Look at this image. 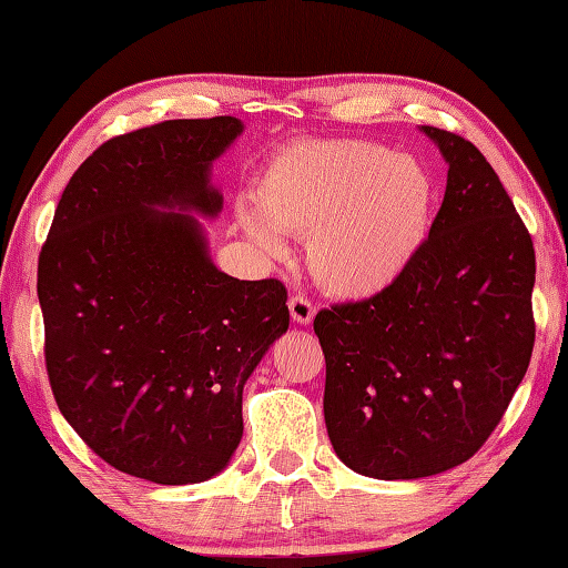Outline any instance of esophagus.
<instances>
[{
    "mask_svg": "<svg viewBox=\"0 0 568 568\" xmlns=\"http://www.w3.org/2000/svg\"><path fill=\"white\" fill-rule=\"evenodd\" d=\"M287 307H291L293 321L301 323V325L311 323L313 315H315V305L311 303V297H307V295H293L291 303H287Z\"/></svg>",
    "mask_w": 568,
    "mask_h": 568,
    "instance_id": "obj_1",
    "label": "esophagus"
}]
</instances>
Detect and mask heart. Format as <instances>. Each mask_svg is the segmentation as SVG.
<instances>
[{
    "mask_svg": "<svg viewBox=\"0 0 568 568\" xmlns=\"http://www.w3.org/2000/svg\"><path fill=\"white\" fill-rule=\"evenodd\" d=\"M245 233L281 253V233L307 237V265L325 291L378 295L400 281L434 220L438 185L428 165L373 140H301L267 160Z\"/></svg>",
    "mask_w": 568,
    "mask_h": 568,
    "instance_id": "obj_1",
    "label": "heart"
}]
</instances>
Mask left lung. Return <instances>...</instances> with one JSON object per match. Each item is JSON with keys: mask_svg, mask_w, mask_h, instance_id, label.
Instances as JSON below:
<instances>
[{"mask_svg": "<svg viewBox=\"0 0 568 568\" xmlns=\"http://www.w3.org/2000/svg\"><path fill=\"white\" fill-rule=\"evenodd\" d=\"M423 132L448 162L446 195L416 261L378 295L315 315L323 413L335 454L383 480L464 464L494 434L531 361L536 255L474 142Z\"/></svg>", "mask_w": 568, "mask_h": 568, "instance_id": "1", "label": "left lung"}]
</instances>
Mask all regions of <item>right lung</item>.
Wrapping results in <instances>:
<instances>
[{
	"instance_id": "obj_1",
	"label": "right lung",
	"mask_w": 568,
	"mask_h": 568,
	"mask_svg": "<svg viewBox=\"0 0 568 568\" xmlns=\"http://www.w3.org/2000/svg\"><path fill=\"white\" fill-rule=\"evenodd\" d=\"M235 118L168 120L112 138L60 197L37 265L57 406L102 460L162 486L200 484L243 438V386L287 331L275 277L237 281L207 255L223 195L210 165Z\"/></svg>"
}]
</instances>
